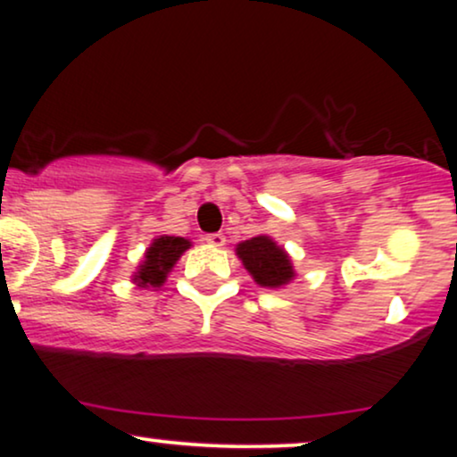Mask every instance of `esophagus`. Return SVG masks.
Instances as JSON below:
<instances>
[{"label":"esophagus","instance_id":"esophagus-1","mask_svg":"<svg viewBox=\"0 0 457 457\" xmlns=\"http://www.w3.org/2000/svg\"><path fill=\"white\" fill-rule=\"evenodd\" d=\"M205 241H207V244H210V245H213V247H222L224 244H227V237H224L222 233H210V235H207V237H205Z\"/></svg>","mask_w":457,"mask_h":457}]
</instances>
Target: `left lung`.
<instances>
[{
  "label": "left lung",
  "mask_w": 457,
  "mask_h": 457,
  "mask_svg": "<svg viewBox=\"0 0 457 457\" xmlns=\"http://www.w3.org/2000/svg\"><path fill=\"white\" fill-rule=\"evenodd\" d=\"M247 273L262 288H279L295 279L290 256L267 235H258L235 247Z\"/></svg>",
  "instance_id": "8db88e82"
}]
</instances>
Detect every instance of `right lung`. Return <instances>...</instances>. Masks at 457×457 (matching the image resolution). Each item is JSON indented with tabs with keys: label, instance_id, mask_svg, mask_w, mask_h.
Instances as JSON below:
<instances>
[{
	"label": "right lung",
	"instance_id": "add662e5",
	"mask_svg": "<svg viewBox=\"0 0 457 457\" xmlns=\"http://www.w3.org/2000/svg\"><path fill=\"white\" fill-rule=\"evenodd\" d=\"M190 247V241L184 237H173V235H161L152 241L148 250H145L144 261L139 264L137 273L133 275V281L139 288H159L165 284L167 273L171 271L173 264L179 261Z\"/></svg>",
	"mask_w": 457,
	"mask_h": 457
}]
</instances>
